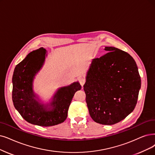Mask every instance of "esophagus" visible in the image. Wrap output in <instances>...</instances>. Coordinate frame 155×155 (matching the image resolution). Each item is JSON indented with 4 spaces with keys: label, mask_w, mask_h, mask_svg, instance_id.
Masks as SVG:
<instances>
[{
    "label": "esophagus",
    "mask_w": 155,
    "mask_h": 155,
    "mask_svg": "<svg viewBox=\"0 0 155 155\" xmlns=\"http://www.w3.org/2000/svg\"><path fill=\"white\" fill-rule=\"evenodd\" d=\"M85 81H85V79H84L83 78L80 77V78H79V82L80 84H81L82 86H83V85L84 84Z\"/></svg>",
    "instance_id": "obj_1"
}]
</instances>
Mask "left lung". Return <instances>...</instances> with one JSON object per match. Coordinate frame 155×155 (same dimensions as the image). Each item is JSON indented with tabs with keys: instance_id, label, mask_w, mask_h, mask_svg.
I'll return each mask as SVG.
<instances>
[{
	"instance_id": "1",
	"label": "left lung",
	"mask_w": 155,
	"mask_h": 155,
	"mask_svg": "<svg viewBox=\"0 0 155 155\" xmlns=\"http://www.w3.org/2000/svg\"><path fill=\"white\" fill-rule=\"evenodd\" d=\"M91 61L84 90L90 116L102 125H111L125 119L137 104L141 79L134 59L114 47Z\"/></svg>"
}]
</instances>
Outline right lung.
<instances>
[{"label":"right lung","mask_w":155,"mask_h":155,"mask_svg":"<svg viewBox=\"0 0 155 155\" xmlns=\"http://www.w3.org/2000/svg\"><path fill=\"white\" fill-rule=\"evenodd\" d=\"M46 56L47 51L43 48L30 52L16 66L12 79V99L15 107L25 120L41 127L63 123L74 94L81 88L78 81L74 82L58 88L49 103H41L33 90V82Z\"/></svg>","instance_id":"add662e5"}]
</instances>
